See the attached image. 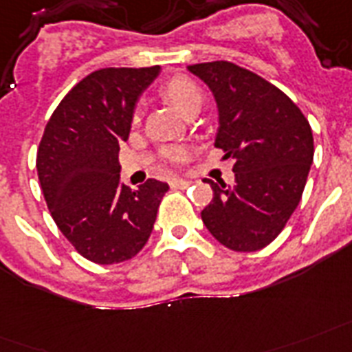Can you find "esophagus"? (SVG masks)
<instances>
[{"label":"esophagus","instance_id":"esophagus-1","mask_svg":"<svg viewBox=\"0 0 352 352\" xmlns=\"http://www.w3.org/2000/svg\"><path fill=\"white\" fill-rule=\"evenodd\" d=\"M189 185L190 182H187V179H182V178L170 179V187H173V189H187Z\"/></svg>","mask_w":352,"mask_h":352}]
</instances>
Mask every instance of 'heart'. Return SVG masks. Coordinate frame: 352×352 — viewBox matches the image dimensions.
Masks as SVG:
<instances>
[{
    "instance_id": "obj_1",
    "label": "heart",
    "mask_w": 352,
    "mask_h": 352,
    "mask_svg": "<svg viewBox=\"0 0 352 352\" xmlns=\"http://www.w3.org/2000/svg\"><path fill=\"white\" fill-rule=\"evenodd\" d=\"M163 95L167 97V100L182 113V116H189L190 111L198 110L201 106V89L198 88V84L195 80H190L187 77H173L165 86H163ZM132 122L138 124L139 122V110L133 111ZM168 160L173 162H182L185 157L184 148H170L167 152Z\"/></svg>"
}]
</instances>
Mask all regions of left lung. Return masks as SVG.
I'll return each instance as SVG.
<instances>
[{"label": "left lung", "instance_id": "8db88e82", "mask_svg": "<svg viewBox=\"0 0 352 352\" xmlns=\"http://www.w3.org/2000/svg\"><path fill=\"white\" fill-rule=\"evenodd\" d=\"M217 102L214 146L231 157L235 182L213 187L201 211L209 233L233 252L268 246L296 211L310 165L314 139L307 117L279 88L244 67L219 60L187 65Z\"/></svg>", "mask_w": 352, "mask_h": 352}]
</instances>
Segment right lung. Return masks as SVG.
Here are the masks:
<instances>
[{"mask_svg":"<svg viewBox=\"0 0 352 352\" xmlns=\"http://www.w3.org/2000/svg\"><path fill=\"white\" fill-rule=\"evenodd\" d=\"M162 67H106L82 78L56 106L36 156L38 179L54 224L82 257L122 263L148 241L168 185L121 184L119 145Z\"/></svg>","mask_w":352,"mask_h":352,"instance_id":"right-lung-1","label":"right lung"}]
</instances>
